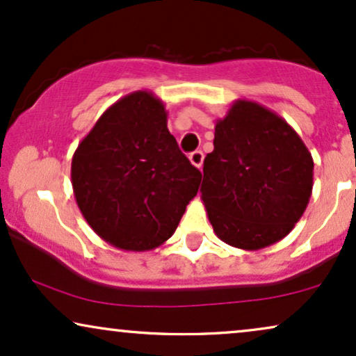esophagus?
<instances>
[{"label":"esophagus","instance_id":"esophagus-1","mask_svg":"<svg viewBox=\"0 0 356 356\" xmlns=\"http://www.w3.org/2000/svg\"><path fill=\"white\" fill-rule=\"evenodd\" d=\"M188 159H191V163L195 165L197 169H200L202 164H204V152H202V151L192 152V154L188 156Z\"/></svg>","mask_w":356,"mask_h":356}]
</instances>
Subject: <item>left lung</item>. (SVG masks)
<instances>
[{"label": "left lung", "instance_id": "1", "mask_svg": "<svg viewBox=\"0 0 356 356\" xmlns=\"http://www.w3.org/2000/svg\"><path fill=\"white\" fill-rule=\"evenodd\" d=\"M312 186V154L284 118L236 100L217 120L200 199L227 245L256 251L281 241L304 215Z\"/></svg>", "mask_w": 356, "mask_h": 356}]
</instances>
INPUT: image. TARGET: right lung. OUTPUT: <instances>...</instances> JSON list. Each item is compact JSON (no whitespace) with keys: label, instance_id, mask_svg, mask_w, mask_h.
<instances>
[{"label":"right lung","instance_id":"add662e5","mask_svg":"<svg viewBox=\"0 0 356 356\" xmlns=\"http://www.w3.org/2000/svg\"><path fill=\"white\" fill-rule=\"evenodd\" d=\"M70 175L92 230L124 251L168 241L202 181L169 133L163 100L147 90L106 108L75 149Z\"/></svg>","mask_w":356,"mask_h":356}]
</instances>
